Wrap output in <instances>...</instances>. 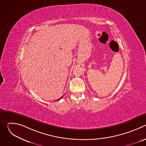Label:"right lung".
Here are the masks:
<instances>
[{
    "mask_svg": "<svg viewBox=\"0 0 146 146\" xmlns=\"http://www.w3.org/2000/svg\"><path fill=\"white\" fill-rule=\"evenodd\" d=\"M64 96V95H63V96H62V97H61V98H59V99H58V100H59V99H61V98H62V97H63V96Z\"/></svg>",
    "mask_w": 146,
    "mask_h": 146,
    "instance_id": "add662e5",
    "label": "right lung"
}]
</instances>
